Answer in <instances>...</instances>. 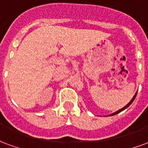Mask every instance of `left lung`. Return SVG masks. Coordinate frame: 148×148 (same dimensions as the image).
I'll use <instances>...</instances> for the list:
<instances>
[{
  "label": "left lung",
  "mask_w": 148,
  "mask_h": 148,
  "mask_svg": "<svg viewBox=\"0 0 148 148\" xmlns=\"http://www.w3.org/2000/svg\"><path fill=\"white\" fill-rule=\"evenodd\" d=\"M136 94H137V93L135 94V95H134V96H133V98H132V99L131 101H130V102H129V104H128V105H126L125 106V107H123L122 109H121V110H118V111H117L116 113H114V114H110V116H114V115H115V114H119L120 112H121V111H123V110H125V109L127 108V107H129V106H130V105H131V104H132V102H133V101H134V99H136Z\"/></svg>",
  "instance_id": "left-lung-1"
}]
</instances>
